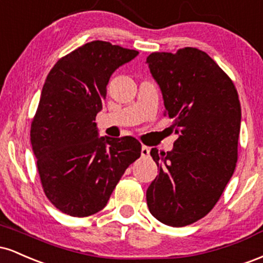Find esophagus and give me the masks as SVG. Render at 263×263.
Segmentation results:
<instances>
[{"label":"esophagus","mask_w":263,"mask_h":263,"mask_svg":"<svg viewBox=\"0 0 263 263\" xmlns=\"http://www.w3.org/2000/svg\"><path fill=\"white\" fill-rule=\"evenodd\" d=\"M149 152H151L149 147L142 146V148H141V155H142V157H149Z\"/></svg>","instance_id":"obj_1"}]
</instances>
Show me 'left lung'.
Here are the masks:
<instances>
[{
    "label": "left lung",
    "mask_w": 263,
    "mask_h": 263,
    "mask_svg": "<svg viewBox=\"0 0 263 263\" xmlns=\"http://www.w3.org/2000/svg\"><path fill=\"white\" fill-rule=\"evenodd\" d=\"M147 64L178 135L170 152L151 151L159 174L147 189V205L163 224L182 228L213 209L234 174L240 100L230 78L197 48L152 53Z\"/></svg>",
    "instance_id": "obj_1"
}]
</instances>
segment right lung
I'll list each match as a JSON object with an SVG mask.
<instances>
[{"label": "right lung", "mask_w": 263, "mask_h": 263, "mask_svg": "<svg viewBox=\"0 0 263 263\" xmlns=\"http://www.w3.org/2000/svg\"><path fill=\"white\" fill-rule=\"evenodd\" d=\"M138 55L93 41L63 57L48 74L31 126L42 186L57 209L75 218L106 206L122 174L141 156L134 137H99L96 115L117 68Z\"/></svg>", "instance_id": "right-lung-1"}]
</instances>
